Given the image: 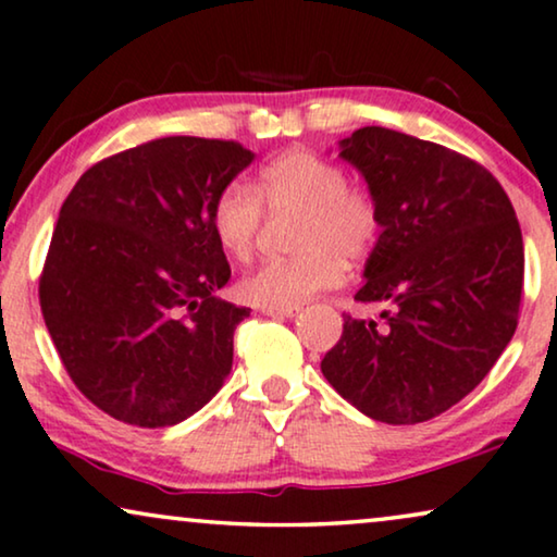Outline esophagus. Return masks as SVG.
Here are the masks:
<instances>
[{
	"instance_id": "esophagus-1",
	"label": "esophagus",
	"mask_w": 557,
	"mask_h": 557,
	"mask_svg": "<svg viewBox=\"0 0 557 557\" xmlns=\"http://www.w3.org/2000/svg\"><path fill=\"white\" fill-rule=\"evenodd\" d=\"M262 313L270 318H293L298 313V308H262Z\"/></svg>"
}]
</instances>
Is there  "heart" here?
Segmentation results:
<instances>
[{
    "mask_svg": "<svg viewBox=\"0 0 557 557\" xmlns=\"http://www.w3.org/2000/svg\"><path fill=\"white\" fill-rule=\"evenodd\" d=\"M262 203L270 213H298L293 249L298 255L264 262L239 280L242 300L257 308H298L318 293L344 283L346 264L359 262L380 236V206L361 185L346 183L336 162L308 150L280 154L259 170L257 188L232 181L211 209L219 247L234 259H247L262 224Z\"/></svg>",
    "mask_w": 557,
    "mask_h": 557,
    "instance_id": "b5f03b06",
    "label": "heart"
}]
</instances>
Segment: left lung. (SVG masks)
<instances>
[{"label": "left lung", "instance_id": "obj_1", "mask_svg": "<svg viewBox=\"0 0 557 557\" xmlns=\"http://www.w3.org/2000/svg\"><path fill=\"white\" fill-rule=\"evenodd\" d=\"M338 158L364 175L380 239L359 302L321 372L356 410L389 425L438 418L469 395L515 336L524 247L499 181L463 154L384 127L356 129Z\"/></svg>", "mask_w": 557, "mask_h": 557}]
</instances>
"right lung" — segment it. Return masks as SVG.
Listing matches in <instances>:
<instances>
[{
    "mask_svg": "<svg viewBox=\"0 0 557 557\" xmlns=\"http://www.w3.org/2000/svg\"><path fill=\"white\" fill-rule=\"evenodd\" d=\"M239 143L162 137L88 168L61 206L40 308L65 372L111 418L177 425L232 372L249 308L211 226L224 185L251 165Z\"/></svg>",
    "mask_w": 557,
    "mask_h": 557,
    "instance_id": "add662e5",
    "label": "right lung"
}]
</instances>
